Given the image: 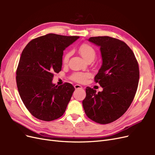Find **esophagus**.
Masks as SVG:
<instances>
[{"label": "esophagus", "mask_w": 155, "mask_h": 155, "mask_svg": "<svg viewBox=\"0 0 155 155\" xmlns=\"http://www.w3.org/2000/svg\"><path fill=\"white\" fill-rule=\"evenodd\" d=\"M74 88H75V89H82L83 88V87L81 86V85H74Z\"/></svg>", "instance_id": "1"}]
</instances>
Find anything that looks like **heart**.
<instances>
[{"instance_id": "obj_1", "label": "heart", "mask_w": 155, "mask_h": 155, "mask_svg": "<svg viewBox=\"0 0 155 155\" xmlns=\"http://www.w3.org/2000/svg\"><path fill=\"white\" fill-rule=\"evenodd\" d=\"M78 51L79 54L81 55V57L84 59L86 60L87 61L88 60L90 59L94 60L96 55L95 49L92 46L87 44L82 45L79 48ZM70 56V52H67L64 55L63 59V63H67ZM89 77H90V74L88 72H76L72 74V76H71V79L72 80L78 83H83L85 82Z\"/></svg>"}]
</instances>
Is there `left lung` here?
<instances>
[{
	"label": "left lung",
	"instance_id": "obj_1",
	"mask_svg": "<svg viewBox=\"0 0 155 155\" xmlns=\"http://www.w3.org/2000/svg\"><path fill=\"white\" fill-rule=\"evenodd\" d=\"M100 46L102 64L94 80L101 92L87 87L83 107L89 118L100 124L118 119L128 109L137 92L140 77L135 55L124 42L108 36L88 39Z\"/></svg>",
	"mask_w": 155,
	"mask_h": 155
}]
</instances>
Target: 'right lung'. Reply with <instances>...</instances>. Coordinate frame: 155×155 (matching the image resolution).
Wrapping results in <instances>:
<instances>
[{
    "label": "right lung",
    "mask_w": 155,
    "mask_h": 155,
    "mask_svg": "<svg viewBox=\"0 0 155 155\" xmlns=\"http://www.w3.org/2000/svg\"><path fill=\"white\" fill-rule=\"evenodd\" d=\"M79 38L49 34L31 40L23 50L16 81L22 102L36 118L52 121L66 110L75 90L72 84L55 85L54 73L61 70L63 51Z\"/></svg>",
    "instance_id": "1"
}]
</instances>
